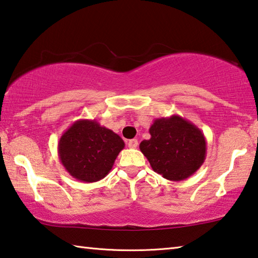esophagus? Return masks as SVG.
Here are the masks:
<instances>
[{
  "label": "esophagus",
  "mask_w": 258,
  "mask_h": 258,
  "mask_svg": "<svg viewBox=\"0 0 258 258\" xmlns=\"http://www.w3.org/2000/svg\"><path fill=\"white\" fill-rule=\"evenodd\" d=\"M128 147L129 148H137L138 146V141L137 139H130V141H128Z\"/></svg>",
  "instance_id": "34e87169"
}]
</instances>
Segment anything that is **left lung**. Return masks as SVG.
I'll return each instance as SVG.
<instances>
[{"label": "left lung", "mask_w": 258, "mask_h": 258, "mask_svg": "<svg viewBox=\"0 0 258 258\" xmlns=\"http://www.w3.org/2000/svg\"><path fill=\"white\" fill-rule=\"evenodd\" d=\"M151 138L139 148L154 172L171 181H182L204 163L206 139L200 128L182 116L173 114L155 119Z\"/></svg>", "instance_id": "obj_1"}]
</instances>
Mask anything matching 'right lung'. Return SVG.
<instances>
[{"mask_svg":"<svg viewBox=\"0 0 258 258\" xmlns=\"http://www.w3.org/2000/svg\"><path fill=\"white\" fill-rule=\"evenodd\" d=\"M123 148L124 142L119 135L95 119H81L63 133L57 144V154L72 178L96 182L110 173Z\"/></svg>","mask_w":258,"mask_h":258,"instance_id":"obj_1","label":"right lung"}]
</instances>
